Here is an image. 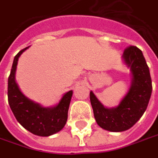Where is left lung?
Returning <instances> with one entry per match:
<instances>
[{
  "mask_svg": "<svg viewBox=\"0 0 158 158\" xmlns=\"http://www.w3.org/2000/svg\"><path fill=\"white\" fill-rule=\"evenodd\" d=\"M122 59L130 69L132 78L128 93L118 106H103L93 91L90 92V101L97 124L111 132L125 131L134 126L146 111L152 93L149 68L142 51L130 46L124 50Z\"/></svg>",
  "mask_w": 158,
  "mask_h": 158,
  "instance_id": "obj_1",
  "label": "left lung"
}]
</instances>
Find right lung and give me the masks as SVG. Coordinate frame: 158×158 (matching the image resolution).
I'll list each match as a JSON object with an SVG mask.
<instances>
[{
	"mask_svg": "<svg viewBox=\"0 0 158 158\" xmlns=\"http://www.w3.org/2000/svg\"><path fill=\"white\" fill-rule=\"evenodd\" d=\"M29 47L20 50L14 57L8 78V101L18 122L34 135L48 137L62 130L67 120V113L73 91L65 93L53 107H43L24 95L15 80L19 57Z\"/></svg>",
	"mask_w": 158,
	"mask_h": 158,
	"instance_id": "right-lung-1",
	"label": "right lung"
}]
</instances>
